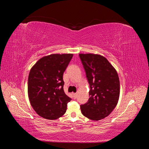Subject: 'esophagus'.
<instances>
[{
    "label": "esophagus",
    "instance_id": "1",
    "mask_svg": "<svg viewBox=\"0 0 149 149\" xmlns=\"http://www.w3.org/2000/svg\"><path fill=\"white\" fill-rule=\"evenodd\" d=\"M73 96L74 99H76L77 97V93H73Z\"/></svg>",
    "mask_w": 149,
    "mask_h": 149
}]
</instances>
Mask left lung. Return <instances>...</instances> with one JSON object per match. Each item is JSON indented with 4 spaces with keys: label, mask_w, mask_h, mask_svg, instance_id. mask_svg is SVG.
I'll return each instance as SVG.
<instances>
[{
    "label": "left lung",
    "mask_w": 149,
    "mask_h": 149,
    "mask_svg": "<svg viewBox=\"0 0 149 149\" xmlns=\"http://www.w3.org/2000/svg\"><path fill=\"white\" fill-rule=\"evenodd\" d=\"M79 56L89 84L88 101L80 106L82 114L98 120L110 114L118 102L120 83L118 73L108 60L94 54H79Z\"/></svg>",
    "instance_id": "obj_1"
}]
</instances>
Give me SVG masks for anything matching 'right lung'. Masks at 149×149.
Masks as SVG:
<instances>
[{"instance_id":"obj_1","label":"right lung","mask_w":149,"mask_h":149,"mask_svg":"<svg viewBox=\"0 0 149 149\" xmlns=\"http://www.w3.org/2000/svg\"><path fill=\"white\" fill-rule=\"evenodd\" d=\"M73 54L44 56L31 68L28 79V94L31 106L45 119L55 120L63 115L71 99L64 92L63 74Z\"/></svg>"}]
</instances>
